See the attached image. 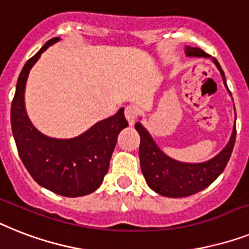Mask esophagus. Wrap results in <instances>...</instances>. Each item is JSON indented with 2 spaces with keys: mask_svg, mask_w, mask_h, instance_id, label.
<instances>
[{
  "mask_svg": "<svg viewBox=\"0 0 249 249\" xmlns=\"http://www.w3.org/2000/svg\"><path fill=\"white\" fill-rule=\"evenodd\" d=\"M125 118H126V120H128L130 126H133V125L135 124V120H137V112H135L134 107L128 106L126 108H125Z\"/></svg>",
  "mask_w": 249,
  "mask_h": 249,
  "instance_id": "esophagus-1",
  "label": "esophagus"
}]
</instances>
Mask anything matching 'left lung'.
<instances>
[{
	"instance_id": "obj_1",
	"label": "left lung",
	"mask_w": 249,
	"mask_h": 249,
	"mask_svg": "<svg viewBox=\"0 0 249 249\" xmlns=\"http://www.w3.org/2000/svg\"><path fill=\"white\" fill-rule=\"evenodd\" d=\"M185 54L188 57H206L211 58L216 68L219 69L224 86L231 96L229 88L226 86L225 74L215 57L203 52L201 48L185 47ZM235 111V107H234ZM236 120V114H235ZM135 129L141 137L139 145V161L141 169L148 187L163 197L181 198L188 197L207 188L217 179L220 174L225 169L233 152L235 143V124L230 135L228 144L220 151L215 157L203 162H181L171 159L161 151L155 139L151 137L148 130L144 128L141 121L135 123Z\"/></svg>"
}]
</instances>
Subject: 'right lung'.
Here are the masks:
<instances>
[{
    "label": "right lung",
    "instance_id": "right-lung-1",
    "mask_svg": "<svg viewBox=\"0 0 249 249\" xmlns=\"http://www.w3.org/2000/svg\"><path fill=\"white\" fill-rule=\"evenodd\" d=\"M60 37L46 42L28 60L16 83L11 105V129L24 166L40 187L64 197L90 195L104 181L118 135L128 126L124 108L101 120L78 137L52 138L40 133L30 121L25 110V86L34 64Z\"/></svg>",
    "mask_w": 249,
    "mask_h": 249
}]
</instances>
